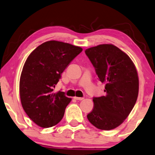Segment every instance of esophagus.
<instances>
[{
  "label": "esophagus",
  "instance_id": "34e87169",
  "mask_svg": "<svg viewBox=\"0 0 155 155\" xmlns=\"http://www.w3.org/2000/svg\"><path fill=\"white\" fill-rule=\"evenodd\" d=\"M74 98L77 101H82L84 99V98H81V97H76V96L74 97Z\"/></svg>",
  "mask_w": 155,
  "mask_h": 155
}]
</instances>
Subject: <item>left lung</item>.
I'll return each instance as SVG.
<instances>
[{"instance_id": "left-lung-1", "label": "left lung", "mask_w": 155, "mask_h": 155, "mask_svg": "<svg viewBox=\"0 0 155 155\" xmlns=\"http://www.w3.org/2000/svg\"><path fill=\"white\" fill-rule=\"evenodd\" d=\"M101 83L104 95L93 98L88 121L101 130H111L124 121L133 109L139 93V78L130 57L116 46L105 44L85 50Z\"/></svg>"}]
</instances>
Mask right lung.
<instances>
[{"label": "right lung", "mask_w": 155, "mask_h": 155, "mask_svg": "<svg viewBox=\"0 0 155 155\" xmlns=\"http://www.w3.org/2000/svg\"><path fill=\"white\" fill-rule=\"evenodd\" d=\"M83 49L68 43L48 41L26 59L21 74L19 93L23 108L40 127L55 126L72 99L64 92L53 93L61 74Z\"/></svg>", "instance_id": "1"}]
</instances>
